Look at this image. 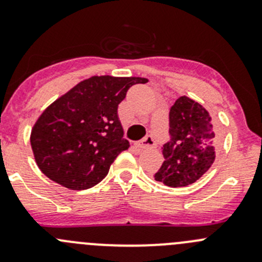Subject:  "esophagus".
<instances>
[{"label": "esophagus", "mask_w": 262, "mask_h": 262, "mask_svg": "<svg viewBox=\"0 0 262 262\" xmlns=\"http://www.w3.org/2000/svg\"><path fill=\"white\" fill-rule=\"evenodd\" d=\"M156 144L155 139H153V137L148 136L146 138L143 139V141L138 142V143H136V146L139 148V149H146V148H149V147H153Z\"/></svg>", "instance_id": "34e87169"}]
</instances>
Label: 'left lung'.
Returning a JSON list of instances; mask_svg holds the SVG:
<instances>
[{
  "label": "left lung",
  "instance_id": "left-lung-1",
  "mask_svg": "<svg viewBox=\"0 0 262 262\" xmlns=\"http://www.w3.org/2000/svg\"><path fill=\"white\" fill-rule=\"evenodd\" d=\"M170 141L163 144L165 161L155 180L171 187L187 186L199 180L215 160L218 134L209 113L186 96L179 97L168 114Z\"/></svg>",
  "mask_w": 262,
  "mask_h": 262
}]
</instances>
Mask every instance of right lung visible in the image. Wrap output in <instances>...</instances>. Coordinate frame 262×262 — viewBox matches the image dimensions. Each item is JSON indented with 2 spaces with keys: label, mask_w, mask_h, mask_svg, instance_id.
Returning a JSON list of instances; mask_svg holds the SVG:
<instances>
[{
  "label": "right lung",
  "mask_w": 262,
  "mask_h": 262,
  "mask_svg": "<svg viewBox=\"0 0 262 262\" xmlns=\"http://www.w3.org/2000/svg\"><path fill=\"white\" fill-rule=\"evenodd\" d=\"M142 77L94 76L80 82L40 115L30 143L41 172L62 186L99 184L118 155L128 149L118 106Z\"/></svg>",
  "instance_id": "obj_1"
}]
</instances>
